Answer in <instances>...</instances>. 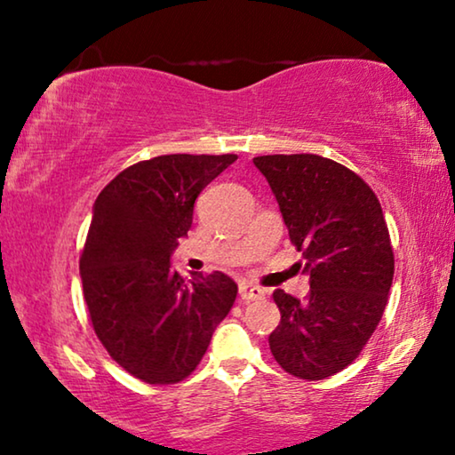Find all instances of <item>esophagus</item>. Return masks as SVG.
Here are the masks:
<instances>
[{
  "label": "esophagus",
  "instance_id": "1",
  "mask_svg": "<svg viewBox=\"0 0 455 455\" xmlns=\"http://www.w3.org/2000/svg\"><path fill=\"white\" fill-rule=\"evenodd\" d=\"M240 298H242V302L263 300L265 290H260V288H257V285H252V283H240Z\"/></svg>",
  "mask_w": 455,
  "mask_h": 455
}]
</instances>
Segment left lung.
Returning <instances> with one entry per match:
<instances>
[{
    "label": "left lung",
    "instance_id": "1",
    "mask_svg": "<svg viewBox=\"0 0 455 455\" xmlns=\"http://www.w3.org/2000/svg\"><path fill=\"white\" fill-rule=\"evenodd\" d=\"M290 240L304 257V302L277 290L282 321L271 354L290 375L321 381L358 356L381 321L394 282V251L375 192L338 161L319 155H263Z\"/></svg>",
    "mask_w": 455,
    "mask_h": 455
}]
</instances>
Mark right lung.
<instances>
[{
  "label": "right lung",
  "mask_w": 455,
  "mask_h": 455,
  "mask_svg": "<svg viewBox=\"0 0 455 455\" xmlns=\"http://www.w3.org/2000/svg\"><path fill=\"white\" fill-rule=\"evenodd\" d=\"M235 155H161L130 165L92 204L80 277L97 338L130 375L178 383L207 352L234 307L226 273L184 279L172 269L201 190Z\"/></svg>",
  "instance_id": "add662e5"
}]
</instances>
